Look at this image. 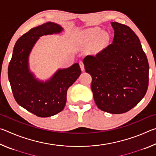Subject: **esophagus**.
Wrapping results in <instances>:
<instances>
[{
    "label": "esophagus",
    "mask_w": 156,
    "mask_h": 156,
    "mask_svg": "<svg viewBox=\"0 0 156 156\" xmlns=\"http://www.w3.org/2000/svg\"><path fill=\"white\" fill-rule=\"evenodd\" d=\"M79 65H80V69L82 71H84V63L80 61V62H79Z\"/></svg>",
    "instance_id": "obj_1"
}]
</instances>
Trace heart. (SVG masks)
<instances>
[{
  "mask_svg": "<svg viewBox=\"0 0 156 156\" xmlns=\"http://www.w3.org/2000/svg\"><path fill=\"white\" fill-rule=\"evenodd\" d=\"M102 30L99 27L90 28L84 31V38L86 43L90 45H93L98 41L100 46H102L107 43L108 36L106 34H102Z\"/></svg>",
  "mask_w": 156,
  "mask_h": 156,
  "instance_id": "obj_1",
  "label": "heart"
}]
</instances>
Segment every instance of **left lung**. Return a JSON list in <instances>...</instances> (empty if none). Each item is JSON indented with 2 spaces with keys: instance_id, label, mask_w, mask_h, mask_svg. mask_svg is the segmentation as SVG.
Instances as JSON below:
<instances>
[{
  "instance_id": "1",
  "label": "left lung",
  "mask_w": 156,
  "mask_h": 156,
  "mask_svg": "<svg viewBox=\"0 0 156 156\" xmlns=\"http://www.w3.org/2000/svg\"><path fill=\"white\" fill-rule=\"evenodd\" d=\"M113 43L83 59L92 78L91 88L100 110L113 114L128 112L147 93L149 66L138 36L127 25L111 23Z\"/></svg>"
}]
</instances>
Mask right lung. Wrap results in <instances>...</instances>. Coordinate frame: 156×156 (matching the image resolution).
I'll use <instances>...</instances> for the list:
<instances>
[{
    "label": "right lung",
    "mask_w": 156,
    "mask_h": 156,
    "mask_svg": "<svg viewBox=\"0 0 156 156\" xmlns=\"http://www.w3.org/2000/svg\"><path fill=\"white\" fill-rule=\"evenodd\" d=\"M62 30L61 26L51 22L31 29L18 39L8 66V78L16 101L38 117H50L63 110L67 89L81 73L79 64L75 63L58 69L44 83L37 80L29 69V56L38 38L58 34Z\"/></svg>",
    "instance_id": "1"
}]
</instances>
